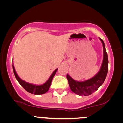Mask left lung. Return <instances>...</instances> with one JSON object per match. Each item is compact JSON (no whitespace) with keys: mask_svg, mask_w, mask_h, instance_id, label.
<instances>
[{"mask_svg":"<svg viewBox=\"0 0 123 123\" xmlns=\"http://www.w3.org/2000/svg\"><path fill=\"white\" fill-rule=\"evenodd\" d=\"M100 40L103 45L104 58L102 65L99 71L95 76L84 81H78L73 79L70 76L67 74L66 78L68 81L70 90L72 91L80 96H87L92 94L97 90L104 83L108 71V57L106 51L105 44L101 38Z\"/></svg>","mask_w":123,"mask_h":123,"instance_id":"8db88e82","label":"left lung"}]
</instances>
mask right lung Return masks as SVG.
Instances as JSON below:
<instances>
[{"label": "right lung", "mask_w": 123, "mask_h": 123, "mask_svg": "<svg viewBox=\"0 0 123 123\" xmlns=\"http://www.w3.org/2000/svg\"><path fill=\"white\" fill-rule=\"evenodd\" d=\"M12 69H13V72L14 73L15 78L18 80V81L21 84V86L26 91H28V92L31 93V94H35V95H41V94H44L47 92L48 90L50 88L52 80H53L54 76L55 74V73L58 70V69L55 70L53 72V73L51 74L50 78L47 80V81L46 83H44L43 84H42V85H35V84H31V83L26 82V81H24L23 80L21 79L20 77H19V76L17 74L16 71H15L14 68V66L13 65H12Z\"/></svg>", "instance_id": "right-lung-1"}]
</instances>
